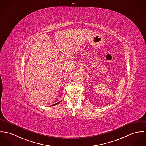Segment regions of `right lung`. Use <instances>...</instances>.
I'll use <instances>...</instances> for the list:
<instances>
[{
    "mask_svg": "<svg viewBox=\"0 0 146 146\" xmlns=\"http://www.w3.org/2000/svg\"><path fill=\"white\" fill-rule=\"evenodd\" d=\"M60 102H61V101H60ZM58 102V103H56V104H54V105H51V106H54V105H57V104H59V102Z\"/></svg>",
    "mask_w": 146,
    "mask_h": 146,
    "instance_id": "1",
    "label": "right lung"
}]
</instances>
